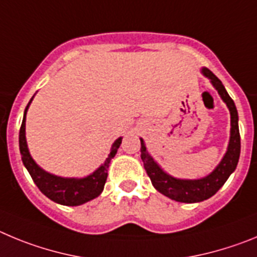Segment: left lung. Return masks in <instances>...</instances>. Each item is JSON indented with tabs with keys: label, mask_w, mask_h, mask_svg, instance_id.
Segmentation results:
<instances>
[{
	"label": "left lung",
	"mask_w": 257,
	"mask_h": 257,
	"mask_svg": "<svg viewBox=\"0 0 257 257\" xmlns=\"http://www.w3.org/2000/svg\"><path fill=\"white\" fill-rule=\"evenodd\" d=\"M201 73L211 80L214 88L220 94L221 100L226 103L230 111V138L228 150L219 163V165L206 177L201 179H178L169 175L155 163L151 155L147 152L146 145L141 138V159L143 161L146 172L149 174L152 184L157 191L166 197L178 202H201L214 196L223 187L226 179L237 168L239 154H241V137L238 128V112L234 102L224 88L223 83L207 68H202Z\"/></svg>",
	"instance_id": "obj_1"
}]
</instances>
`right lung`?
I'll return each instance as SVG.
<instances>
[{"label":"right lung","mask_w":257,"mask_h":257,"mask_svg":"<svg viewBox=\"0 0 257 257\" xmlns=\"http://www.w3.org/2000/svg\"><path fill=\"white\" fill-rule=\"evenodd\" d=\"M32 100L25 107L24 117H23V123L19 132V147L23 164L31 174L36 186L46 197H48L54 202L60 203V205H65V206H79V205H83V203L98 197L101 192L103 191V186H105L106 179H107L108 165H110L112 157L116 155L117 149L120 147L121 137L117 138L112 143L111 151L108 154V157L105 160V163L97 170H94L92 174L84 178H62L50 174L37 165V163L32 159L31 154H29V150H28L27 138H25V116H27L28 107L31 105Z\"/></svg>","instance_id":"add662e5"}]
</instances>
